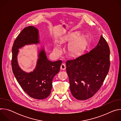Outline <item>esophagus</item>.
Instances as JSON below:
<instances>
[{
    "label": "esophagus",
    "mask_w": 121,
    "mask_h": 121,
    "mask_svg": "<svg viewBox=\"0 0 121 121\" xmlns=\"http://www.w3.org/2000/svg\"><path fill=\"white\" fill-rule=\"evenodd\" d=\"M66 68V66L65 65V64H62V65H61L60 66V69L61 70H65Z\"/></svg>",
    "instance_id": "34e87169"
}]
</instances>
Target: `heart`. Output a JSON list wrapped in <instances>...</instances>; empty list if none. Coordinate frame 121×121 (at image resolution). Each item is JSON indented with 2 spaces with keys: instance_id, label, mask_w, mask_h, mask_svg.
Masks as SVG:
<instances>
[{
  "instance_id": "b5f03b06",
  "label": "heart",
  "mask_w": 121,
  "mask_h": 121,
  "mask_svg": "<svg viewBox=\"0 0 121 121\" xmlns=\"http://www.w3.org/2000/svg\"><path fill=\"white\" fill-rule=\"evenodd\" d=\"M76 38L75 35H72L68 38L69 40H73ZM64 41V40H63ZM85 39L83 36H80L76 42L73 43L69 47V50L72 54H77L82 50L84 45ZM55 52L59 54L61 52V48L58 45L55 46L54 48Z\"/></svg>"
}]
</instances>
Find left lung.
I'll use <instances>...</instances> for the list:
<instances>
[{
	"mask_svg": "<svg viewBox=\"0 0 121 121\" xmlns=\"http://www.w3.org/2000/svg\"><path fill=\"white\" fill-rule=\"evenodd\" d=\"M110 54L108 44L101 35L97 45L89 52L66 61L70 90L75 99H87L99 90L109 70Z\"/></svg>",
	"mask_w": 121,
	"mask_h": 121,
	"instance_id": "1",
	"label": "left lung"
}]
</instances>
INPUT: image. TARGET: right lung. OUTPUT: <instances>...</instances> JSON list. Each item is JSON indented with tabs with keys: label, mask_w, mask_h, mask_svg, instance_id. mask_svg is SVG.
<instances>
[{
	"label": "right lung",
	"mask_w": 121,
	"mask_h": 121,
	"mask_svg": "<svg viewBox=\"0 0 121 121\" xmlns=\"http://www.w3.org/2000/svg\"><path fill=\"white\" fill-rule=\"evenodd\" d=\"M39 42L38 30L35 27L30 26L23 29L13 44L11 66L13 73L22 90L32 98L43 99L50 94L53 79L59 72L62 61L48 60L44 51L42 50L36 67L32 72L29 73L24 72L17 62L19 49L26 44Z\"/></svg>",
	"instance_id": "obj_1"
}]
</instances>
